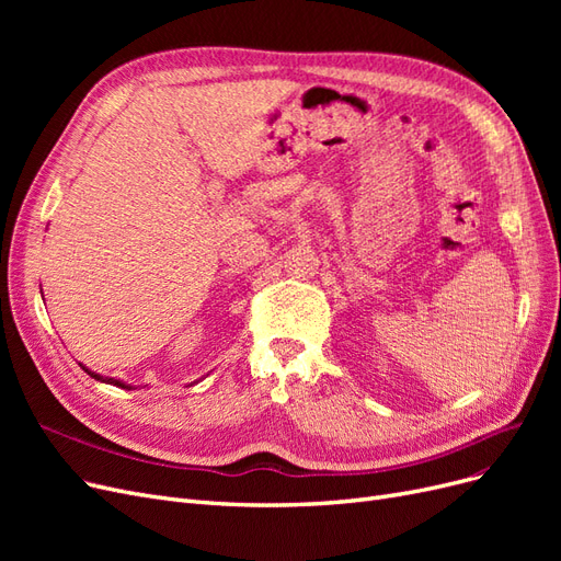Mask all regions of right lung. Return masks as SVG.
I'll use <instances>...</instances> for the list:
<instances>
[{
    "label": "right lung",
    "mask_w": 561,
    "mask_h": 561,
    "mask_svg": "<svg viewBox=\"0 0 561 561\" xmlns=\"http://www.w3.org/2000/svg\"><path fill=\"white\" fill-rule=\"evenodd\" d=\"M87 369V367H83ZM89 371V369H87ZM89 375L93 377V379H98V381H105V383H112V386H118V388H130V386H126L124 381H118V379H110V377H100V375H95V371H89Z\"/></svg>",
    "instance_id": "add662e5"
}]
</instances>
